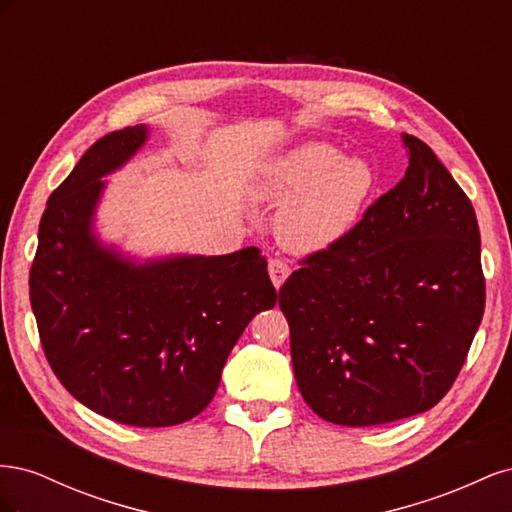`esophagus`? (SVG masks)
<instances>
[{
    "mask_svg": "<svg viewBox=\"0 0 512 512\" xmlns=\"http://www.w3.org/2000/svg\"><path fill=\"white\" fill-rule=\"evenodd\" d=\"M269 275H271V282L275 288H282V284L286 282V277L290 275V267L282 258H271L269 260Z\"/></svg>",
    "mask_w": 512,
    "mask_h": 512,
    "instance_id": "34e87169",
    "label": "esophagus"
}]
</instances>
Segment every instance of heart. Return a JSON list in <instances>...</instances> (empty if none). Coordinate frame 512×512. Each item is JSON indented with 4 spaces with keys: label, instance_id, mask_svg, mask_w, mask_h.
Returning <instances> with one entry per match:
<instances>
[{
    "label": "heart",
    "instance_id": "1",
    "mask_svg": "<svg viewBox=\"0 0 512 512\" xmlns=\"http://www.w3.org/2000/svg\"><path fill=\"white\" fill-rule=\"evenodd\" d=\"M374 168L359 156H342L324 141L301 143L277 158L254 185L262 203H286L277 237L290 252L329 250L359 222L374 192Z\"/></svg>",
    "mask_w": 512,
    "mask_h": 512
}]
</instances>
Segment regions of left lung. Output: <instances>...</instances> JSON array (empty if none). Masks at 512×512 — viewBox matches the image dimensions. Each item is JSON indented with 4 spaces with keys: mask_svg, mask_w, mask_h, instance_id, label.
I'll return each instance as SVG.
<instances>
[{
    "mask_svg": "<svg viewBox=\"0 0 512 512\" xmlns=\"http://www.w3.org/2000/svg\"><path fill=\"white\" fill-rule=\"evenodd\" d=\"M401 141L406 177L280 290L299 391L335 425L393 423L436 406L485 312L470 198L423 141Z\"/></svg>",
    "mask_w": 512,
    "mask_h": 512,
    "instance_id": "8db88e82",
    "label": "left lung"
}]
</instances>
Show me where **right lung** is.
<instances>
[{"label": "right lung", "mask_w": 512, "mask_h": 512, "mask_svg": "<svg viewBox=\"0 0 512 512\" xmlns=\"http://www.w3.org/2000/svg\"><path fill=\"white\" fill-rule=\"evenodd\" d=\"M147 138L145 123L106 134L49 196L29 301L74 399L123 425L170 427L209 406L230 350L277 292L258 247L141 260L100 239L104 177Z\"/></svg>", "instance_id": "add662e5"}]
</instances>
